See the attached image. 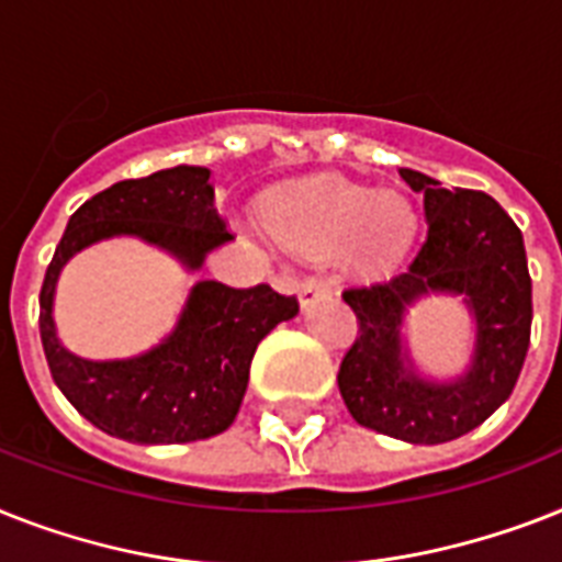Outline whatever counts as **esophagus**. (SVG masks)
<instances>
[{"label": "esophagus", "mask_w": 562, "mask_h": 562, "mask_svg": "<svg viewBox=\"0 0 562 562\" xmlns=\"http://www.w3.org/2000/svg\"><path fill=\"white\" fill-rule=\"evenodd\" d=\"M328 291H331V282H328L323 273H314V277H308V280L300 285V303L312 305L317 296L328 294Z\"/></svg>", "instance_id": "esophagus-1"}]
</instances>
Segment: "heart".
<instances>
[{
  "label": "heart",
  "instance_id": "heart-1",
  "mask_svg": "<svg viewBox=\"0 0 562 562\" xmlns=\"http://www.w3.org/2000/svg\"><path fill=\"white\" fill-rule=\"evenodd\" d=\"M271 231L308 250L349 248L360 266L384 268L398 259L415 234L407 195L375 193L346 178H314L294 187L271 210Z\"/></svg>",
  "mask_w": 562,
  "mask_h": 562
}]
</instances>
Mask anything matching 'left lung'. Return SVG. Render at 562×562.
Wrapping results in <instances>:
<instances>
[{
    "label": "left lung",
    "mask_w": 562,
    "mask_h": 562,
    "mask_svg": "<svg viewBox=\"0 0 562 562\" xmlns=\"http://www.w3.org/2000/svg\"><path fill=\"white\" fill-rule=\"evenodd\" d=\"M424 193L427 236L409 266L390 280L344 291L358 317L337 386L367 430L413 445L453 441L503 407L531 344V277L514 218L482 190H445L430 176L401 170ZM427 290L464 293L477 314V355L453 385H427L400 352L403 308Z\"/></svg>",
    "instance_id": "obj_1"
}]
</instances>
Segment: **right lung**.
<instances>
[{
	"instance_id": "add662e5",
	"label": "right lung",
	"mask_w": 562,
	"mask_h": 562,
	"mask_svg": "<svg viewBox=\"0 0 562 562\" xmlns=\"http://www.w3.org/2000/svg\"><path fill=\"white\" fill-rule=\"evenodd\" d=\"M115 234L155 241L190 268L202 266L207 250L234 239L218 216L216 190L204 167L126 178L80 204L40 289V337L54 384L94 427L135 445H184L227 430L239 413L259 340L300 312L296 296L280 294L268 282L231 289L204 280L190 294L170 340L158 349L112 363L80 360L54 335V285L77 250Z\"/></svg>"
}]
</instances>
